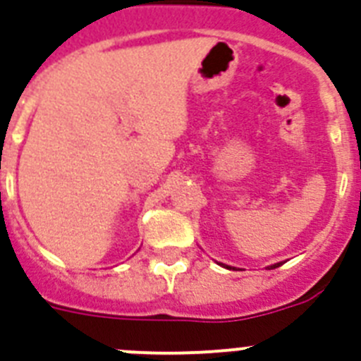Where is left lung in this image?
<instances>
[{
    "label": "left lung",
    "mask_w": 361,
    "mask_h": 361,
    "mask_svg": "<svg viewBox=\"0 0 361 361\" xmlns=\"http://www.w3.org/2000/svg\"><path fill=\"white\" fill-rule=\"evenodd\" d=\"M220 266H224V264H220ZM279 266H282V264H273V266H269V267H267V269H275V267H279ZM224 267H228V269H231V267H229V266H224Z\"/></svg>",
    "instance_id": "8db88e82"
}]
</instances>
